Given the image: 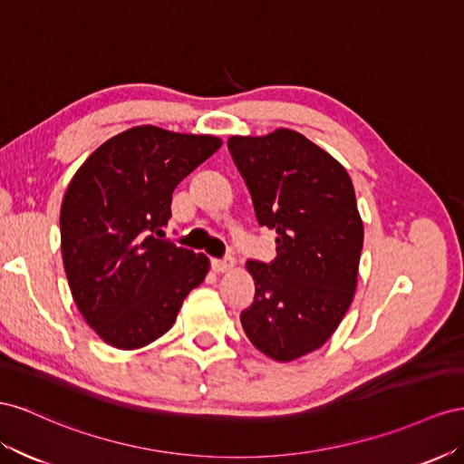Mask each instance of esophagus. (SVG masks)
<instances>
[{
    "mask_svg": "<svg viewBox=\"0 0 464 464\" xmlns=\"http://www.w3.org/2000/svg\"><path fill=\"white\" fill-rule=\"evenodd\" d=\"M235 266V258L225 256V258H211V268L216 272H229Z\"/></svg>",
    "mask_w": 464,
    "mask_h": 464,
    "instance_id": "34e87169",
    "label": "esophagus"
}]
</instances>
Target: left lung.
I'll use <instances>...</instances> for the list:
<instances>
[{"label":"left lung","instance_id":"1","mask_svg":"<svg viewBox=\"0 0 464 464\" xmlns=\"http://www.w3.org/2000/svg\"><path fill=\"white\" fill-rule=\"evenodd\" d=\"M227 148L258 223L276 231V258L246 262L255 301L241 324L264 355L297 360L333 336L353 299L363 246L353 184L333 155L294 130L233 136Z\"/></svg>","mask_w":464,"mask_h":464}]
</instances>
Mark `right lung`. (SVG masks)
<instances>
[{
	"mask_svg": "<svg viewBox=\"0 0 464 464\" xmlns=\"http://www.w3.org/2000/svg\"><path fill=\"white\" fill-rule=\"evenodd\" d=\"M219 148L214 136L136 126L73 175L60 211L63 268L77 309L111 346L163 336L204 282L208 256L165 239V227L177 184Z\"/></svg>",
	"mask_w": 464,
	"mask_h": 464,
	"instance_id": "add662e5",
	"label": "right lung"
}]
</instances>
